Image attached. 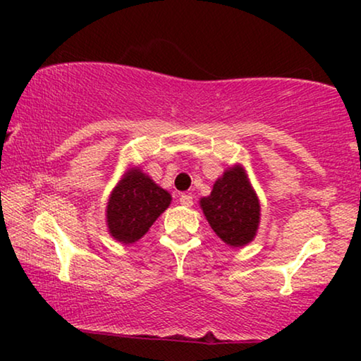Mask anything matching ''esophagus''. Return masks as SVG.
<instances>
[{"instance_id": "1", "label": "esophagus", "mask_w": 361, "mask_h": 361, "mask_svg": "<svg viewBox=\"0 0 361 361\" xmlns=\"http://www.w3.org/2000/svg\"><path fill=\"white\" fill-rule=\"evenodd\" d=\"M179 202H180V205H184V207H192L194 205V197H192L190 194H182L179 197Z\"/></svg>"}]
</instances>
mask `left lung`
<instances>
[{
    "mask_svg": "<svg viewBox=\"0 0 361 361\" xmlns=\"http://www.w3.org/2000/svg\"><path fill=\"white\" fill-rule=\"evenodd\" d=\"M207 221L216 236L233 248L255 240L259 228L261 205L241 164L226 167L215 180L210 195L199 200Z\"/></svg>",
    "mask_w": 361,
    "mask_h": 361,
    "instance_id": "1",
    "label": "left lung"
}]
</instances>
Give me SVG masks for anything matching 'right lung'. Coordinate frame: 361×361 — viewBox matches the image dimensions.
Segmentation results:
<instances>
[{
	"instance_id": "1",
	"label": "right lung",
	"mask_w": 361,
	"mask_h": 361,
	"mask_svg": "<svg viewBox=\"0 0 361 361\" xmlns=\"http://www.w3.org/2000/svg\"><path fill=\"white\" fill-rule=\"evenodd\" d=\"M172 197L140 166L128 167L106 202V230L111 238L130 245L142 238L171 205Z\"/></svg>"
}]
</instances>
